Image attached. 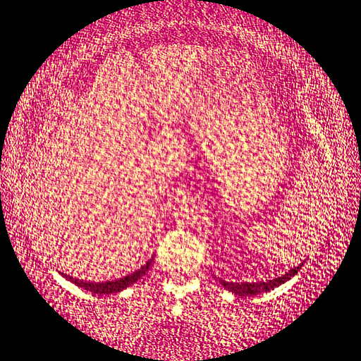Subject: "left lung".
Wrapping results in <instances>:
<instances>
[{"instance_id":"obj_1","label":"left lung","mask_w":361,"mask_h":361,"mask_svg":"<svg viewBox=\"0 0 361 361\" xmlns=\"http://www.w3.org/2000/svg\"><path fill=\"white\" fill-rule=\"evenodd\" d=\"M301 267H302V263H301V265L294 267L293 270H289L288 273H284L283 276L275 278V280L257 281V283H229V281L221 280V284L226 289H229V291H232L233 294H238V296H257V294L271 291V289H275L276 286H280V284H283L284 281L291 280V278L296 275L299 270H301Z\"/></svg>"}]
</instances>
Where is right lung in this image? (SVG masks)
Segmentation results:
<instances>
[{"mask_svg": "<svg viewBox=\"0 0 361 361\" xmlns=\"http://www.w3.org/2000/svg\"><path fill=\"white\" fill-rule=\"evenodd\" d=\"M152 262H154V257H152L150 260L147 262L145 265L140 268V270H137L134 273H130V275L121 278V280H114V281L88 283V281H83V280H77V278H72V276H68V275H65V278H67V280H70L72 283L77 284V286L86 289V291H91L93 294H113V293L123 291L124 288L130 286V284H134L137 280H139L140 276H144L145 271L150 268Z\"/></svg>", "mask_w": 361, "mask_h": 361, "instance_id": "obj_1", "label": "right lung"}]
</instances>
